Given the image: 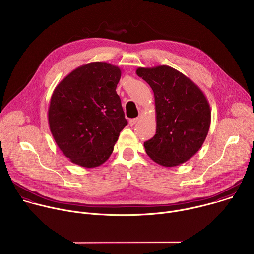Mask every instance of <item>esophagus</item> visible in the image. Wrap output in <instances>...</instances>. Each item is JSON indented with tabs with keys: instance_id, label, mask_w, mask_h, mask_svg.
<instances>
[{
	"instance_id": "esophagus-1",
	"label": "esophagus",
	"mask_w": 254,
	"mask_h": 254,
	"mask_svg": "<svg viewBox=\"0 0 254 254\" xmlns=\"http://www.w3.org/2000/svg\"><path fill=\"white\" fill-rule=\"evenodd\" d=\"M138 121H139L138 118H136V119H131V120H129V125H130V126H133V125H135Z\"/></svg>"
}]
</instances>
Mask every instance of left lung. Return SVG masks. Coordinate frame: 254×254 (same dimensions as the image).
<instances>
[{
    "label": "left lung",
    "instance_id": "left-lung-1",
    "mask_svg": "<svg viewBox=\"0 0 254 254\" xmlns=\"http://www.w3.org/2000/svg\"><path fill=\"white\" fill-rule=\"evenodd\" d=\"M135 72L155 95L157 131L143 143L148 156L164 167L187 162L201 149L209 131L211 110L205 94L167 65L138 67Z\"/></svg>",
    "mask_w": 254,
    "mask_h": 254
}]
</instances>
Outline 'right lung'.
<instances>
[{"mask_svg": "<svg viewBox=\"0 0 254 254\" xmlns=\"http://www.w3.org/2000/svg\"><path fill=\"white\" fill-rule=\"evenodd\" d=\"M122 71L106 62L74 69L55 87L48 110L50 131L72 163L95 168L111 157L127 125L116 89Z\"/></svg>", "mask_w": 254, "mask_h": 254, "instance_id": "obj_1", "label": "right lung"}]
</instances>
